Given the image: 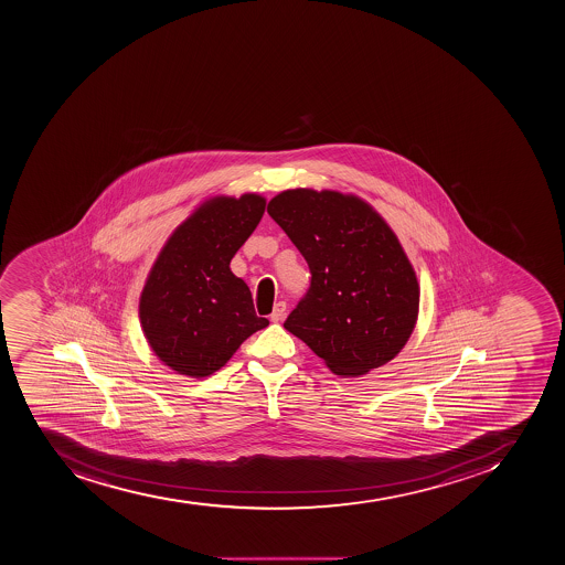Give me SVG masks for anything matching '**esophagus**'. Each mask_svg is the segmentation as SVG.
<instances>
[{"mask_svg":"<svg viewBox=\"0 0 565 565\" xmlns=\"http://www.w3.org/2000/svg\"><path fill=\"white\" fill-rule=\"evenodd\" d=\"M285 315H287V305H285V301H278V303L275 305L273 315H270V321L278 323V321L284 320Z\"/></svg>","mask_w":565,"mask_h":565,"instance_id":"esophagus-1","label":"esophagus"}]
</instances>
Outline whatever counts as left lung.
<instances>
[{
    "instance_id": "left-lung-1",
    "label": "left lung",
    "mask_w": 565,
    "mask_h": 565,
    "mask_svg": "<svg viewBox=\"0 0 565 565\" xmlns=\"http://www.w3.org/2000/svg\"><path fill=\"white\" fill-rule=\"evenodd\" d=\"M267 213L310 270L309 290L285 329L338 375L355 377L394 360L414 330L419 285L385 220L335 191H284Z\"/></svg>"
}]
</instances>
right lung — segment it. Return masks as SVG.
I'll use <instances>...</instances> for the list:
<instances>
[{"label": "right lung", "instance_id": "obj_1", "mask_svg": "<svg viewBox=\"0 0 565 565\" xmlns=\"http://www.w3.org/2000/svg\"><path fill=\"white\" fill-rule=\"evenodd\" d=\"M264 211L258 195L211 200L160 250L140 296V324L160 361L179 374H213L269 324L230 269Z\"/></svg>", "mask_w": 565, "mask_h": 565}]
</instances>
